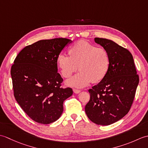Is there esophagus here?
I'll list each match as a JSON object with an SVG mask.
<instances>
[{"label":"esophagus","instance_id":"esophagus-1","mask_svg":"<svg viewBox=\"0 0 148 148\" xmlns=\"http://www.w3.org/2000/svg\"><path fill=\"white\" fill-rule=\"evenodd\" d=\"M73 91H74V92L75 93H79L81 92L80 90L76 89V88H74V89L73 90Z\"/></svg>","mask_w":148,"mask_h":148}]
</instances>
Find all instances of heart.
<instances>
[{
  "label": "heart",
  "instance_id": "1",
  "mask_svg": "<svg viewBox=\"0 0 148 148\" xmlns=\"http://www.w3.org/2000/svg\"><path fill=\"white\" fill-rule=\"evenodd\" d=\"M69 55L60 53L58 65L63 77L68 78L79 69L80 72L67 81L69 86L82 88L91 81L97 83L103 79L109 71L110 55L103 48L83 40L72 45Z\"/></svg>",
  "mask_w": 148,
  "mask_h": 148
}]
</instances>
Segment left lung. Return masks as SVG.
Returning a JSON list of instances; mask_svg holds the SVG:
<instances>
[{"mask_svg":"<svg viewBox=\"0 0 148 148\" xmlns=\"http://www.w3.org/2000/svg\"><path fill=\"white\" fill-rule=\"evenodd\" d=\"M108 51L110 65L106 76L89 89L86 114L97 125H109L123 118L130 111L139 82L132 55L112 40L95 38Z\"/></svg>","mask_w":148,"mask_h":148,"instance_id":"left-lung-1","label":"left lung"}]
</instances>
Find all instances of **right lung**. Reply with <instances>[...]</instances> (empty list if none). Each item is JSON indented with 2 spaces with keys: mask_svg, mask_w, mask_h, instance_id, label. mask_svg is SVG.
Returning a JSON list of instances; mask_svg holds the SVG:
<instances>
[{
  "mask_svg": "<svg viewBox=\"0 0 148 148\" xmlns=\"http://www.w3.org/2000/svg\"><path fill=\"white\" fill-rule=\"evenodd\" d=\"M71 40H40L18 53L11 69L14 96L23 111L34 121L49 124L60 117L71 88L61 87L57 57Z\"/></svg>",
  "mask_w": 148,
  "mask_h": 148,
  "instance_id": "add662e5",
  "label": "right lung"
}]
</instances>
